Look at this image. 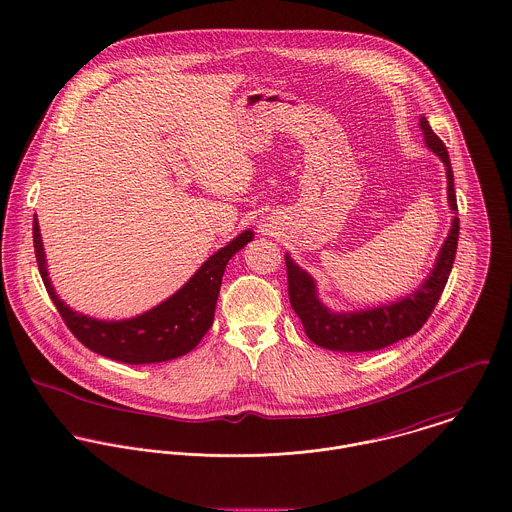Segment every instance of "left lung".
Segmentation results:
<instances>
[{"mask_svg":"<svg viewBox=\"0 0 512 512\" xmlns=\"http://www.w3.org/2000/svg\"><path fill=\"white\" fill-rule=\"evenodd\" d=\"M428 147L438 155L447 171V201L451 211H457L453 171L449 163L447 147L436 136L426 118L420 120ZM459 240V219L455 217L447 240L439 250L438 262L430 278L420 286V290L396 303L380 305L374 309L357 313H331L323 307L315 295V284L309 274H305L292 258L286 256L288 266V293L293 311L303 323L305 335L319 347L343 353H365L378 351L392 343H398L422 329L432 311L438 305L439 297L447 284L453 268L455 252Z\"/></svg>","mask_w":512,"mask_h":512,"instance_id":"1","label":"left lung"}]
</instances>
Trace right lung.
<instances>
[{
	"label": "right lung",
	"mask_w": 512,
	"mask_h": 512,
	"mask_svg": "<svg viewBox=\"0 0 512 512\" xmlns=\"http://www.w3.org/2000/svg\"><path fill=\"white\" fill-rule=\"evenodd\" d=\"M252 236L250 230H244L213 254L179 292L144 315L126 321H98L76 313L57 297L45 268L47 262L39 222L37 217L33 219V246L39 272L65 325L86 349L126 365L171 361L187 355L201 343L215 319L224 268L228 260L252 240Z\"/></svg>",
	"instance_id": "add662e5"
}]
</instances>
